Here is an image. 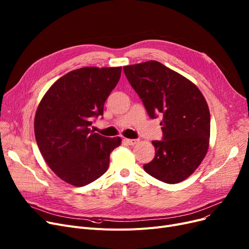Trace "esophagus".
<instances>
[{
	"label": "esophagus",
	"mask_w": 249,
	"mask_h": 249,
	"mask_svg": "<svg viewBox=\"0 0 249 249\" xmlns=\"http://www.w3.org/2000/svg\"><path fill=\"white\" fill-rule=\"evenodd\" d=\"M123 142L126 143V144H129V145H134L138 142L137 139H129V138H124Z\"/></svg>",
	"instance_id": "esophagus-1"
}]
</instances>
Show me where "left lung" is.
I'll return each mask as SVG.
<instances>
[{"instance_id": "obj_1", "label": "left lung", "mask_w": 249, "mask_h": 249, "mask_svg": "<svg viewBox=\"0 0 249 249\" xmlns=\"http://www.w3.org/2000/svg\"><path fill=\"white\" fill-rule=\"evenodd\" d=\"M150 118L163 117V139L154 140L156 155L143 165L154 178L175 184L188 178L204 159L210 143L211 116L197 86L158 61L123 67Z\"/></svg>"}]
</instances>
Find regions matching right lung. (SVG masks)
<instances>
[{
	"label": "right lung",
	"mask_w": 249,
	"mask_h": 249,
	"mask_svg": "<svg viewBox=\"0 0 249 249\" xmlns=\"http://www.w3.org/2000/svg\"><path fill=\"white\" fill-rule=\"evenodd\" d=\"M122 67H83L59 78L41 99L35 135L48 166L63 181L85 186L105 174L120 137L94 133L89 126L121 76Z\"/></svg>",
	"instance_id": "obj_1"
}]
</instances>
